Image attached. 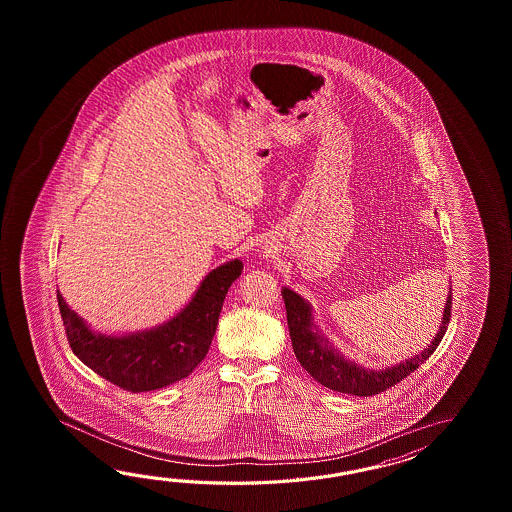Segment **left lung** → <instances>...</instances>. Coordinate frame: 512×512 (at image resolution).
Instances as JSON below:
<instances>
[{
	"label": "left lung",
	"mask_w": 512,
	"mask_h": 512,
	"mask_svg": "<svg viewBox=\"0 0 512 512\" xmlns=\"http://www.w3.org/2000/svg\"><path fill=\"white\" fill-rule=\"evenodd\" d=\"M282 296L285 311H287V326L293 342L294 355L302 364V368L316 382H320L329 390L349 393L357 397H370L375 393L386 392L388 388H392L397 382L406 379L412 371L417 370L443 340L446 327L450 322V311H452V291H450L446 298L439 333L435 335L432 344L410 360H404L397 366L377 371L366 370L364 366L349 362L342 355H338L337 351L329 346L326 338L316 331L311 307L302 296H298L287 287H283Z\"/></svg>",
	"instance_id": "left-lung-1"
}]
</instances>
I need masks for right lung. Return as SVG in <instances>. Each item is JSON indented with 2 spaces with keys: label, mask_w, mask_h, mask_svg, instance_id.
I'll use <instances>...</instances> for the list:
<instances>
[{
  "label": "right lung",
  "mask_w": 512,
  "mask_h": 512,
  "mask_svg": "<svg viewBox=\"0 0 512 512\" xmlns=\"http://www.w3.org/2000/svg\"><path fill=\"white\" fill-rule=\"evenodd\" d=\"M241 271L240 260L227 261L207 274L192 302L170 322L126 337L93 333L56 291L67 342L87 368L126 392L164 388L188 377L207 357L223 300Z\"/></svg>",
  "instance_id": "obj_1"
}]
</instances>
